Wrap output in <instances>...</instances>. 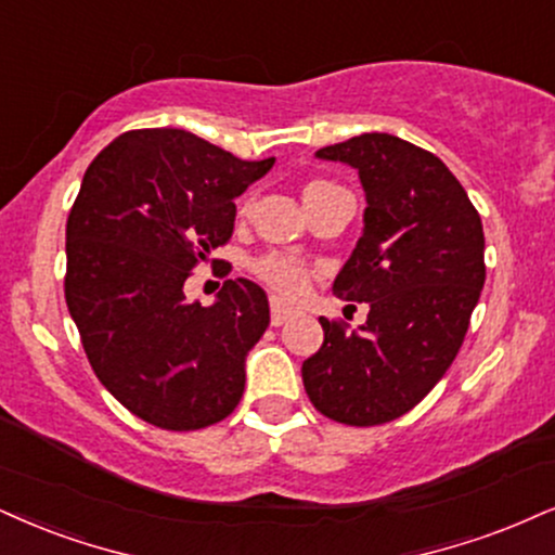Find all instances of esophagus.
I'll use <instances>...</instances> for the list:
<instances>
[{
	"label": "esophagus",
	"mask_w": 555,
	"mask_h": 555,
	"mask_svg": "<svg viewBox=\"0 0 555 555\" xmlns=\"http://www.w3.org/2000/svg\"><path fill=\"white\" fill-rule=\"evenodd\" d=\"M270 309H272V317H270L272 326H283L285 321L293 317V311L280 298H270Z\"/></svg>",
	"instance_id": "esophagus-1"
}]
</instances>
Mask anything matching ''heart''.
<instances>
[{"instance_id": "heart-1", "label": "heart", "mask_w": 555, "mask_h": 555, "mask_svg": "<svg viewBox=\"0 0 555 555\" xmlns=\"http://www.w3.org/2000/svg\"><path fill=\"white\" fill-rule=\"evenodd\" d=\"M330 190H337V184L326 180H311L300 188V197H304V205L309 208L311 203H317L319 197L330 193ZM242 210H246V203L242 205ZM251 272H255L257 280H262L267 288L280 298H296L298 293L306 288V283H309V267L285 255L259 257L257 262L251 264Z\"/></svg>"}]
</instances>
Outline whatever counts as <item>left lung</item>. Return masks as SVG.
<instances>
[{
	"mask_svg": "<svg viewBox=\"0 0 555 555\" xmlns=\"http://www.w3.org/2000/svg\"><path fill=\"white\" fill-rule=\"evenodd\" d=\"M358 169L362 236L334 280V296L367 304L347 334L321 317L324 345L300 367L321 414L352 427L414 409L461 350L481 296V216L435 154L388 133H362L317 152Z\"/></svg>",
	"mask_w": 555,
	"mask_h": 555,
	"instance_id": "left-lung-1",
	"label": "left lung"
}]
</instances>
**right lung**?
<instances>
[{
  "label": "right lung",
  "instance_id": "add662e5",
  "mask_svg": "<svg viewBox=\"0 0 555 555\" xmlns=\"http://www.w3.org/2000/svg\"><path fill=\"white\" fill-rule=\"evenodd\" d=\"M275 156L244 162L180 128H143L89 164L66 221V306L102 386L154 427L188 433L236 409L270 324L251 280L210 306L184 280L234 231V201Z\"/></svg>",
  "mask_w": 555,
  "mask_h": 555
}]
</instances>
